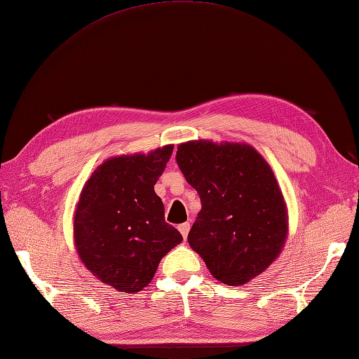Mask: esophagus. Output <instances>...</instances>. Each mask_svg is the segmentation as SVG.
<instances>
[{
    "instance_id": "1",
    "label": "esophagus",
    "mask_w": 359,
    "mask_h": 359,
    "mask_svg": "<svg viewBox=\"0 0 359 359\" xmlns=\"http://www.w3.org/2000/svg\"><path fill=\"white\" fill-rule=\"evenodd\" d=\"M189 229H191V224H189V223H182L180 226H179L180 234L183 236V238H185V240H187V237H188V232H189Z\"/></svg>"
}]
</instances>
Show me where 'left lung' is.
I'll return each mask as SVG.
<instances>
[{"label":"left lung","instance_id":"8db88e82","mask_svg":"<svg viewBox=\"0 0 359 359\" xmlns=\"http://www.w3.org/2000/svg\"><path fill=\"white\" fill-rule=\"evenodd\" d=\"M176 161L202 202L188 243L229 286L269 268L287 237V211L271 166L251 145L191 140Z\"/></svg>","mask_w":359,"mask_h":359}]
</instances>
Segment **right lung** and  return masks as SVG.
<instances>
[{
  "label": "right lung",
  "mask_w": 359,
  "mask_h": 359,
  "mask_svg": "<svg viewBox=\"0 0 359 359\" xmlns=\"http://www.w3.org/2000/svg\"><path fill=\"white\" fill-rule=\"evenodd\" d=\"M165 145L148 154L118 156L97 166L79 196L74 245L86 268L119 292H139L182 241L165 222L154 185L172 154Z\"/></svg>",
  "instance_id": "1"
}]
</instances>
